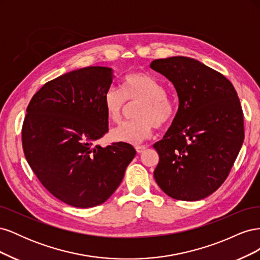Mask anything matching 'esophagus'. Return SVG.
I'll use <instances>...</instances> for the list:
<instances>
[{
  "mask_svg": "<svg viewBox=\"0 0 260 260\" xmlns=\"http://www.w3.org/2000/svg\"><path fill=\"white\" fill-rule=\"evenodd\" d=\"M145 148H146V146H144V145H137V146H136V149H137V152H138L139 154L144 152Z\"/></svg>",
  "mask_w": 260,
  "mask_h": 260,
  "instance_id": "1",
  "label": "esophagus"
}]
</instances>
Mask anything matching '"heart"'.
<instances>
[{
	"instance_id": "1",
	"label": "heart",
	"mask_w": 260,
	"mask_h": 260,
	"mask_svg": "<svg viewBox=\"0 0 260 260\" xmlns=\"http://www.w3.org/2000/svg\"><path fill=\"white\" fill-rule=\"evenodd\" d=\"M127 100L141 101L136 109L135 120L123 121L111 132L113 140L118 142L138 144L151 138L155 125L162 128L168 125L178 112L177 100L166 92L165 84L146 73H132L124 77L121 90L111 86L104 94L105 112L111 121L120 120Z\"/></svg>"
}]
</instances>
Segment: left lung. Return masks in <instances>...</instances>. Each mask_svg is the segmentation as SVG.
<instances>
[{"label":"left lung","mask_w":260,"mask_h":260,"mask_svg":"<svg viewBox=\"0 0 260 260\" xmlns=\"http://www.w3.org/2000/svg\"><path fill=\"white\" fill-rule=\"evenodd\" d=\"M151 68L175 85L179 108L162 140L156 183L170 198L200 201L221 185L244 141V117L233 84L203 62L184 56L155 59Z\"/></svg>","instance_id":"1"}]
</instances>
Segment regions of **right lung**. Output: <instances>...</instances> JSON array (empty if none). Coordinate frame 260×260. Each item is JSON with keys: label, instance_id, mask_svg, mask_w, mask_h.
Segmentation results:
<instances>
[{"label": "right lung", "instance_id": "add662e5", "mask_svg": "<svg viewBox=\"0 0 260 260\" xmlns=\"http://www.w3.org/2000/svg\"><path fill=\"white\" fill-rule=\"evenodd\" d=\"M113 70L91 66L46 82L31 99L21 130L29 166L42 185L70 206L101 205L135 158L131 144H96L108 132L104 94Z\"/></svg>", "mask_w": 260, "mask_h": 260}]
</instances>
